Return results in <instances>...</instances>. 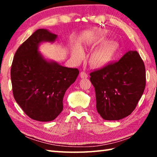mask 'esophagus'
Segmentation results:
<instances>
[{
	"instance_id": "esophagus-1",
	"label": "esophagus",
	"mask_w": 157,
	"mask_h": 157,
	"mask_svg": "<svg viewBox=\"0 0 157 157\" xmlns=\"http://www.w3.org/2000/svg\"><path fill=\"white\" fill-rule=\"evenodd\" d=\"M79 76H80L81 78H88V75L85 73V72H83V71H82V72L80 73V74H79Z\"/></svg>"
}]
</instances>
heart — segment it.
Here are the masks:
<instances>
[{
  "label": "heart",
  "mask_w": 157,
  "mask_h": 157,
  "mask_svg": "<svg viewBox=\"0 0 157 157\" xmlns=\"http://www.w3.org/2000/svg\"><path fill=\"white\" fill-rule=\"evenodd\" d=\"M119 50V45L116 41L106 42L93 52L89 57V63L95 68H105L113 62ZM74 59L79 61L83 57L84 52L79 46L72 50Z\"/></svg>",
  "instance_id": "b5f03b06"
}]
</instances>
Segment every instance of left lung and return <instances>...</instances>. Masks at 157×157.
Wrapping results in <instances>:
<instances>
[{"instance_id":"left-lung-1","label":"left lung","mask_w":157,"mask_h":157,"mask_svg":"<svg viewBox=\"0 0 157 157\" xmlns=\"http://www.w3.org/2000/svg\"><path fill=\"white\" fill-rule=\"evenodd\" d=\"M96 109L103 119L118 121L130 115L144 92V62L138 52L128 51L118 62L90 73Z\"/></svg>"}]
</instances>
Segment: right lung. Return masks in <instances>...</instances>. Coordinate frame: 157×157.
Returning a JSON list of instances; mask_svg holds the SVG:
<instances>
[{"instance_id":"add662e5","label":"right lung","mask_w":157,"mask_h":157,"mask_svg":"<svg viewBox=\"0 0 157 157\" xmlns=\"http://www.w3.org/2000/svg\"><path fill=\"white\" fill-rule=\"evenodd\" d=\"M56 38V34L39 29L18 47L12 63L13 95L26 115L35 121H51L59 116L65 92L79 74L78 68L48 62L38 52L41 42Z\"/></svg>"}]
</instances>
